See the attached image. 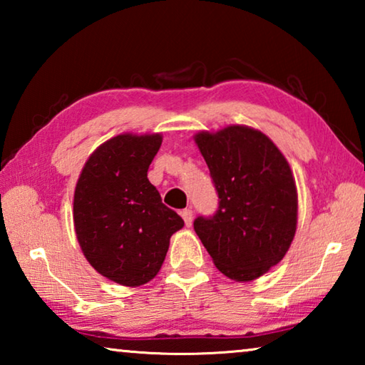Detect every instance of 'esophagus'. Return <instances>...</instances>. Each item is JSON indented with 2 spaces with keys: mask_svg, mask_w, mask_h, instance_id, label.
<instances>
[{
  "mask_svg": "<svg viewBox=\"0 0 365 365\" xmlns=\"http://www.w3.org/2000/svg\"><path fill=\"white\" fill-rule=\"evenodd\" d=\"M180 214H182V217H183V220H185V225L190 227L191 224H193V211H191L190 207H188V209H183V211H182Z\"/></svg>",
  "mask_w": 365,
  "mask_h": 365,
  "instance_id": "1",
  "label": "esophagus"
}]
</instances>
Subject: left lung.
I'll return each mask as SVG.
<instances>
[{
	"instance_id": "left-lung-1",
	"label": "left lung",
	"mask_w": 365,
	"mask_h": 365,
	"mask_svg": "<svg viewBox=\"0 0 365 365\" xmlns=\"http://www.w3.org/2000/svg\"><path fill=\"white\" fill-rule=\"evenodd\" d=\"M193 138L220 200L212 217L195 220V232L225 277L256 280L285 257L294 238L292 168L267 135L248 125L201 130Z\"/></svg>"
}]
</instances>
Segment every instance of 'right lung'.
I'll return each instance as SVG.
<instances>
[{"instance_id":"add662e5","label":"right lung","mask_w":365,"mask_h":365,"mask_svg":"<svg viewBox=\"0 0 365 365\" xmlns=\"http://www.w3.org/2000/svg\"><path fill=\"white\" fill-rule=\"evenodd\" d=\"M160 133H120L86 159L73 193V227L86 261L123 287L145 285L163 267L170 237L185 225L163 205L148 168Z\"/></svg>"}]
</instances>
